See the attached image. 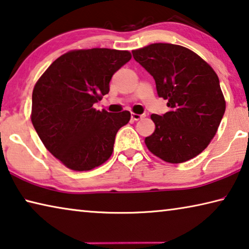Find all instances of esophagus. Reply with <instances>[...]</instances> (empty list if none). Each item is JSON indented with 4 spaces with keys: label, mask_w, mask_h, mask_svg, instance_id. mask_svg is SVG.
Wrapping results in <instances>:
<instances>
[{
    "label": "esophagus",
    "mask_w": 249,
    "mask_h": 249,
    "mask_svg": "<svg viewBox=\"0 0 249 249\" xmlns=\"http://www.w3.org/2000/svg\"><path fill=\"white\" fill-rule=\"evenodd\" d=\"M144 116L143 114H137V113H131V119L135 120V121H138L140 119H142Z\"/></svg>",
    "instance_id": "obj_1"
}]
</instances>
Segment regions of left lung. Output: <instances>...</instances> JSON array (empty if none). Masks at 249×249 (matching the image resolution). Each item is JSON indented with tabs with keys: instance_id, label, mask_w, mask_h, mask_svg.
I'll use <instances>...</instances> for the list:
<instances>
[{
	"instance_id": "obj_1",
	"label": "left lung",
	"mask_w": 249,
	"mask_h": 249,
	"mask_svg": "<svg viewBox=\"0 0 249 249\" xmlns=\"http://www.w3.org/2000/svg\"><path fill=\"white\" fill-rule=\"evenodd\" d=\"M132 55L155 79L157 93L169 108L161 116L151 114L156 130L144 142L164 161H188L208 146L226 109L216 72L176 44L154 43L133 50Z\"/></svg>"
}]
</instances>
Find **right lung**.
<instances>
[{
    "label": "right lung",
    "instance_id": "right-lung-1",
    "mask_svg": "<svg viewBox=\"0 0 249 249\" xmlns=\"http://www.w3.org/2000/svg\"><path fill=\"white\" fill-rule=\"evenodd\" d=\"M128 51L75 50L56 59L36 82L31 120L45 148L72 170H91L107 161L116 135L130 112L95 110L109 93L110 80L129 62Z\"/></svg>",
    "mask_w": 249,
    "mask_h": 249
}]
</instances>
